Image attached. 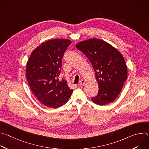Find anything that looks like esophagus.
Masks as SVG:
<instances>
[{"instance_id": "34e87169", "label": "esophagus", "mask_w": 149, "mask_h": 149, "mask_svg": "<svg viewBox=\"0 0 149 149\" xmlns=\"http://www.w3.org/2000/svg\"><path fill=\"white\" fill-rule=\"evenodd\" d=\"M84 84H85V81H84V79H82V80L80 81L79 86L80 87H82V86H84Z\"/></svg>"}]
</instances>
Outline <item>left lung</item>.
<instances>
[{"instance_id": "left-lung-1", "label": "left lung", "mask_w": 149, "mask_h": 149, "mask_svg": "<svg viewBox=\"0 0 149 149\" xmlns=\"http://www.w3.org/2000/svg\"><path fill=\"white\" fill-rule=\"evenodd\" d=\"M75 47L87 56L95 71L99 90L92 101L100 105L113 102L127 79V67L123 55L108 42L99 39L85 40Z\"/></svg>"}]
</instances>
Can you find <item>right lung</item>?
<instances>
[{"label":"right lung","instance_id":"1","mask_svg":"<svg viewBox=\"0 0 149 149\" xmlns=\"http://www.w3.org/2000/svg\"><path fill=\"white\" fill-rule=\"evenodd\" d=\"M71 41L55 39L44 42L35 49L28 61L26 78L36 98L49 108L64 105L73 92L67 81L58 78L62 59Z\"/></svg>","mask_w":149,"mask_h":149}]
</instances>
